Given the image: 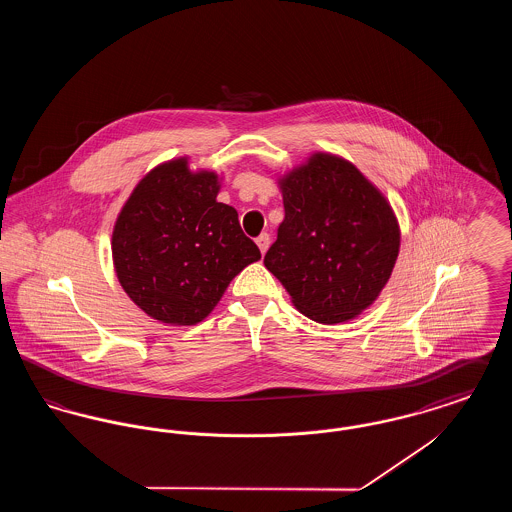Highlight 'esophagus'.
I'll return each mask as SVG.
<instances>
[{
    "mask_svg": "<svg viewBox=\"0 0 512 512\" xmlns=\"http://www.w3.org/2000/svg\"><path fill=\"white\" fill-rule=\"evenodd\" d=\"M257 245H259L261 253L265 255V253H267L268 247H270V236H268L267 232H265V234H261V236L257 238Z\"/></svg>",
    "mask_w": 512,
    "mask_h": 512,
    "instance_id": "34e87169",
    "label": "esophagus"
}]
</instances>
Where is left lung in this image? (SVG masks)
Listing matches in <instances>:
<instances>
[{
    "label": "left lung",
    "mask_w": 512,
    "mask_h": 512,
    "mask_svg": "<svg viewBox=\"0 0 512 512\" xmlns=\"http://www.w3.org/2000/svg\"><path fill=\"white\" fill-rule=\"evenodd\" d=\"M286 217L265 267L320 324L359 317L386 288L401 228L388 197L351 161L313 151L280 174Z\"/></svg>",
    "instance_id": "8db88e82"
}]
</instances>
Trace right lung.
<instances>
[{
	"label": "right lung",
	"mask_w": 512,
	"mask_h": 512,
	"mask_svg": "<svg viewBox=\"0 0 512 512\" xmlns=\"http://www.w3.org/2000/svg\"><path fill=\"white\" fill-rule=\"evenodd\" d=\"M220 182L215 171H194L186 155L153 167L124 201L111 236L113 267L147 317L194 326L261 259L238 211L217 201Z\"/></svg>",
	"instance_id": "right-lung-1"
}]
</instances>
